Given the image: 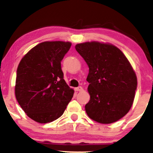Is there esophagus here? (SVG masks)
Returning a JSON list of instances; mask_svg holds the SVG:
<instances>
[{
    "label": "esophagus",
    "mask_w": 153,
    "mask_h": 153,
    "mask_svg": "<svg viewBox=\"0 0 153 153\" xmlns=\"http://www.w3.org/2000/svg\"><path fill=\"white\" fill-rule=\"evenodd\" d=\"M75 90L77 91H83V88L82 87H76V88L75 89Z\"/></svg>",
    "instance_id": "esophagus-1"
}]
</instances>
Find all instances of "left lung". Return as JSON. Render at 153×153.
Returning <instances> with one entry per match:
<instances>
[{
    "mask_svg": "<svg viewBox=\"0 0 153 153\" xmlns=\"http://www.w3.org/2000/svg\"><path fill=\"white\" fill-rule=\"evenodd\" d=\"M75 50L89 67L87 115L101 124L119 120L129 111L135 97L137 78L131 64L110 43L85 42L77 44Z\"/></svg>",
    "mask_w": 153,
    "mask_h": 153,
    "instance_id": "obj_1",
    "label": "left lung"
}]
</instances>
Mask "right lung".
<instances>
[{
  "label": "right lung",
  "mask_w": 153,
  "mask_h": 153,
  "mask_svg": "<svg viewBox=\"0 0 153 153\" xmlns=\"http://www.w3.org/2000/svg\"><path fill=\"white\" fill-rule=\"evenodd\" d=\"M71 42L45 41L20 61L15 82L16 99L25 113L38 123H48L63 115L74 90L64 79L61 62Z\"/></svg>",
  "instance_id": "add662e5"
}]
</instances>
